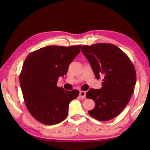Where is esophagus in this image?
<instances>
[{
	"mask_svg": "<svg viewBox=\"0 0 150 150\" xmlns=\"http://www.w3.org/2000/svg\"><path fill=\"white\" fill-rule=\"evenodd\" d=\"M79 96L82 98H84L86 97V92L81 91L79 92Z\"/></svg>",
	"mask_w": 150,
	"mask_h": 150,
	"instance_id": "obj_1",
	"label": "esophagus"
}]
</instances>
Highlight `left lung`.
<instances>
[{
	"label": "left lung",
	"instance_id": "1",
	"mask_svg": "<svg viewBox=\"0 0 150 150\" xmlns=\"http://www.w3.org/2000/svg\"><path fill=\"white\" fill-rule=\"evenodd\" d=\"M81 50L96 78L104 77L101 89H90L86 93V98L96 104L89 115L102 121L115 118L124 110L133 93L137 74L133 63L123 51L111 44L85 45Z\"/></svg>",
	"mask_w": 150,
	"mask_h": 150
}]
</instances>
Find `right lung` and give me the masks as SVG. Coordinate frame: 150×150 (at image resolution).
<instances>
[{
    "mask_svg": "<svg viewBox=\"0 0 150 150\" xmlns=\"http://www.w3.org/2000/svg\"><path fill=\"white\" fill-rule=\"evenodd\" d=\"M81 47L49 46L30 53L25 59L19 76L24 102L30 114L44 125L64 120L70 102L78 96V90L66 91L57 83L59 76L67 74Z\"/></svg>",
    "mask_w": 150,
    "mask_h": 150,
    "instance_id": "1",
    "label": "right lung"
}]
</instances>
